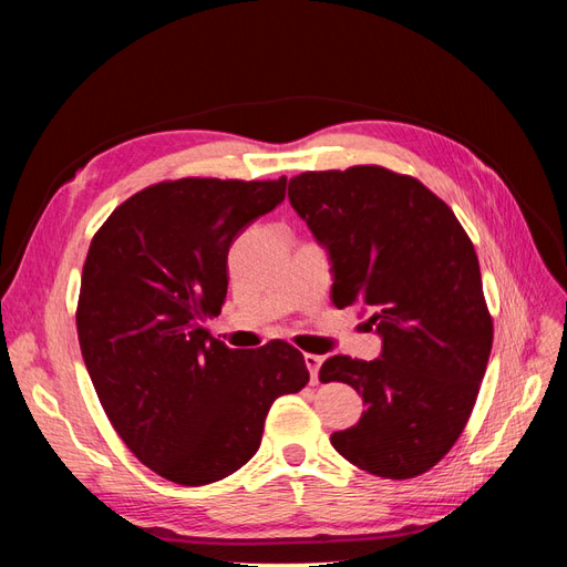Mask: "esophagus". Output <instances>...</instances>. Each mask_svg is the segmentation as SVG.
I'll return each mask as SVG.
<instances>
[{
	"label": "esophagus",
	"instance_id": "1",
	"mask_svg": "<svg viewBox=\"0 0 567 567\" xmlns=\"http://www.w3.org/2000/svg\"><path fill=\"white\" fill-rule=\"evenodd\" d=\"M321 362H323V357H319V354H305V364H307V369H310L312 383H317V379H319Z\"/></svg>",
	"mask_w": 567,
	"mask_h": 567
}]
</instances>
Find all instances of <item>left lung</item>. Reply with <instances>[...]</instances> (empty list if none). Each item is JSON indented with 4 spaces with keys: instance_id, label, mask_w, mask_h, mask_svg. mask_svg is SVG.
<instances>
[{
    "instance_id": "obj_1",
    "label": "left lung",
    "mask_w": 567,
    "mask_h": 567,
    "mask_svg": "<svg viewBox=\"0 0 567 567\" xmlns=\"http://www.w3.org/2000/svg\"><path fill=\"white\" fill-rule=\"evenodd\" d=\"M288 200L329 255L333 305L369 315L383 342L373 362H323L319 381L352 385L367 406L331 444L379 477H416L454 447L492 350L471 238L419 179L379 165L302 173Z\"/></svg>"
}]
</instances>
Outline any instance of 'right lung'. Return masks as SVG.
<instances>
[{
	"instance_id": "right-lung-1",
	"label": "right lung",
	"mask_w": 567,
	"mask_h": 567,
	"mask_svg": "<svg viewBox=\"0 0 567 567\" xmlns=\"http://www.w3.org/2000/svg\"><path fill=\"white\" fill-rule=\"evenodd\" d=\"M284 196L286 177L163 182L92 238L78 302L84 367L130 452L177 485L241 468L274 400L310 381L288 342L231 350L203 326L227 298L234 238Z\"/></svg>"
}]
</instances>
